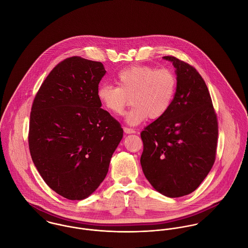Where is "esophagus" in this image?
Segmentation results:
<instances>
[{"label": "esophagus", "instance_id": "obj_1", "mask_svg": "<svg viewBox=\"0 0 248 248\" xmlns=\"http://www.w3.org/2000/svg\"><path fill=\"white\" fill-rule=\"evenodd\" d=\"M123 131L125 134H135L136 131L133 130V129H130V128H127V127H124L123 128Z\"/></svg>", "mask_w": 248, "mask_h": 248}]
</instances>
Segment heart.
Masks as SVG:
<instances>
[{
    "label": "heart",
    "instance_id": "obj_1",
    "mask_svg": "<svg viewBox=\"0 0 248 248\" xmlns=\"http://www.w3.org/2000/svg\"><path fill=\"white\" fill-rule=\"evenodd\" d=\"M117 86L102 84L97 89V99L108 111L120 114L133 103L125 120L139 125L148 117L153 120L163 117L173 104L177 93L175 73L167 69L156 70L149 66H134L119 71Z\"/></svg>",
    "mask_w": 248,
    "mask_h": 248
}]
</instances>
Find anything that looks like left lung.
I'll return each mask as SVG.
<instances>
[{
	"mask_svg": "<svg viewBox=\"0 0 248 248\" xmlns=\"http://www.w3.org/2000/svg\"><path fill=\"white\" fill-rule=\"evenodd\" d=\"M177 93L168 112L141 132L142 171L168 198L194 192L215 162L217 122L207 86L195 68L173 56Z\"/></svg>",
	"mask_w": 248,
	"mask_h": 248,
	"instance_id": "obj_1",
	"label": "left lung"
}]
</instances>
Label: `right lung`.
Returning <instances> with one entry per match:
<instances>
[{"mask_svg":"<svg viewBox=\"0 0 248 248\" xmlns=\"http://www.w3.org/2000/svg\"><path fill=\"white\" fill-rule=\"evenodd\" d=\"M102 63L71 57L47 75L31 113L29 145L37 171L58 195L90 197L106 177L123 138L120 124L103 108L97 89Z\"/></svg>","mask_w":248,"mask_h":248,"instance_id":"obj_1","label":"right lung"}]
</instances>
